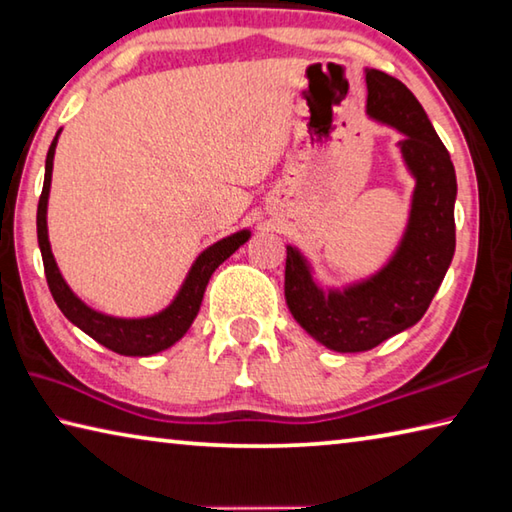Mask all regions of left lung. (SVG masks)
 Here are the masks:
<instances>
[{"mask_svg":"<svg viewBox=\"0 0 512 512\" xmlns=\"http://www.w3.org/2000/svg\"><path fill=\"white\" fill-rule=\"evenodd\" d=\"M366 114L405 134L398 143L416 177L409 222L396 254L366 281L324 290L297 247L285 258V301L310 337L337 353L371 351L418 324L441 288L456 247V173L423 105L378 69H366Z\"/></svg>","mask_w":512,"mask_h":512,"instance_id":"8db88e82","label":"left lung"}]
</instances>
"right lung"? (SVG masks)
<instances>
[{"label":"right lung","instance_id":"1","mask_svg":"<svg viewBox=\"0 0 512 512\" xmlns=\"http://www.w3.org/2000/svg\"><path fill=\"white\" fill-rule=\"evenodd\" d=\"M58 134L51 141V148L47 152V164H44V186L38 202V245L42 251V263L44 274H47L49 290L53 294V301L58 303L71 324L78 326L83 333H87L98 344H103L110 351L128 357H146L166 351L186 335V330L191 328L193 319L197 317L202 306V297L206 285H209L211 274L227 261V258L236 251L240 245H245L251 233L247 229L231 233V236L222 238L215 245L206 247L200 256L195 258L191 270H188L186 279L179 288L177 297L170 301L161 312L152 317L141 319H121L110 317L103 312H96L89 308L87 303L80 301L67 281L62 279V274L56 265V258L51 254L49 245V231H47V204H49V188H51V173H53V155H56L58 146Z\"/></svg>","mask_w":512,"mask_h":512}]
</instances>
